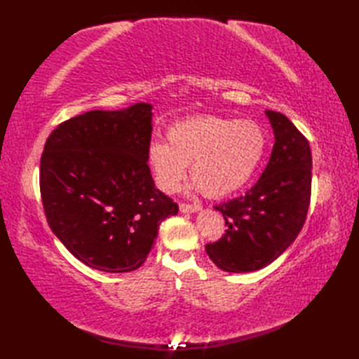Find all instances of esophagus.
<instances>
[{"label": "esophagus", "instance_id": "esophagus-1", "mask_svg": "<svg viewBox=\"0 0 359 359\" xmlns=\"http://www.w3.org/2000/svg\"><path fill=\"white\" fill-rule=\"evenodd\" d=\"M201 210V205L196 203H180V211L182 212H196Z\"/></svg>", "mask_w": 359, "mask_h": 359}]
</instances>
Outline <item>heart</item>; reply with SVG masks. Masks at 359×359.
<instances>
[{
  "instance_id": "1",
  "label": "heart",
  "mask_w": 359,
  "mask_h": 359,
  "mask_svg": "<svg viewBox=\"0 0 359 359\" xmlns=\"http://www.w3.org/2000/svg\"><path fill=\"white\" fill-rule=\"evenodd\" d=\"M166 140L152 142L148 149L157 187L174 193L189 165L196 187L211 197L230 196L247 185L266 148V133L257 121L219 116L175 121L168 128Z\"/></svg>"
}]
</instances>
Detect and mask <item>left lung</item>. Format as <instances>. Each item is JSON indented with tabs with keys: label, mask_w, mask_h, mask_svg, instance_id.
Masks as SVG:
<instances>
[{
	"label": "left lung",
	"mask_w": 359,
	"mask_h": 359,
	"mask_svg": "<svg viewBox=\"0 0 359 359\" xmlns=\"http://www.w3.org/2000/svg\"><path fill=\"white\" fill-rule=\"evenodd\" d=\"M274 131L269 163L253 188L215 210L226 230L205 250L220 270L247 273L271 264L292 245L306 224L311 196L309 140L284 114L266 111Z\"/></svg>",
	"instance_id": "1"
}]
</instances>
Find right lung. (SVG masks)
<instances>
[{
	"mask_svg": "<svg viewBox=\"0 0 359 359\" xmlns=\"http://www.w3.org/2000/svg\"><path fill=\"white\" fill-rule=\"evenodd\" d=\"M152 106L89 111L58 125L44 144L40 193L53 234L90 269L137 270L158 225L179 205L148 166Z\"/></svg>",
	"mask_w": 359,
	"mask_h": 359,
	"instance_id": "1",
	"label": "right lung"
}]
</instances>
